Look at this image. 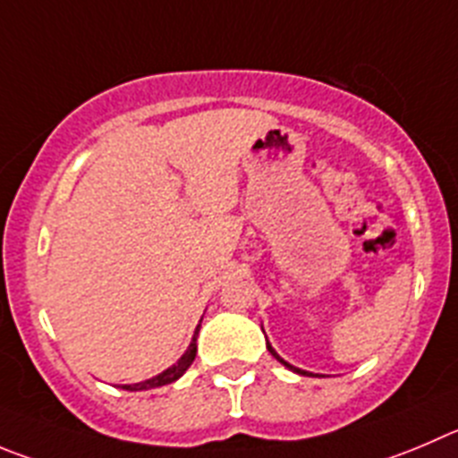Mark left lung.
<instances>
[{
  "mask_svg": "<svg viewBox=\"0 0 458 458\" xmlns=\"http://www.w3.org/2000/svg\"><path fill=\"white\" fill-rule=\"evenodd\" d=\"M267 348H268V352H271V354H273V357H276V359H277V361H280V364H284V366H287V369H289V370H293V373H298V375H311V373H307V370H301V369H296V366L287 364V361H284V359H282V357H280V354H277V352H276V350H273V348H271V344H268V341H267Z\"/></svg>",
  "mask_w": 458,
  "mask_h": 458,
  "instance_id": "1",
  "label": "left lung"
}]
</instances>
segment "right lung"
I'll use <instances>...</instances> for the list:
<instances>
[{
    "label": "right lung",
    "instance_id": "obj_1",
    "mask_svg": "<svg viewBox=\"0 0 458 458\" xmlns=\"http://www.w3.org/2000/svg\"><path fill=\"white\" fill-rule=\"evenodd\" d=\"M200 320H203V318H200ZM199 330H200V326L196 327L194 336H191L190 348L185 350V354H182V357L178 359L176 364L171 366V369L162 370L160 375H156V377H151V379H144V382H140V384H123L122 388H126V391H147V388L165 386V384L176 382L178 377H182V373H185V370L190 369L191 361H194V357H196V336H199Z\"/></svg>",
    "mask_w": 458,
    "mask_h": 458
}]
</instances>
